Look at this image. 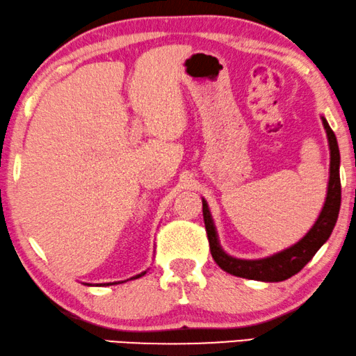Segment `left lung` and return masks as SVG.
I'll return each mask as SVG.
<instances>
[{
	"mask_svg": "<svg viewBox=\"0 0 356 356\" xmlns=\"http://www.w3.org/2000/svg\"><path fill=\"white\" fill-rule=\"evenodd\" d=\"M324 130L327 134L329 152H330V164H329V182H327V193L326 202L319 213V216L312 229L305 234V237L293 243L292 247L282 250V252L274 253L271 257L259 258V259H242L230 257L224 252L221 243H219L216 227H214L211 211H209L207 200L202 198L203 202V219L204 227H207L209 250L214 261L224 271L232 274L237 277L263 280V282H280L295 274L302 271L309 259H312L319 248L327 242V238L332 234V229L337 222L339 209H340V153L337 138L332 129L329 127L326 118L321 116Z\"/></svg>",
	"mask_w": 356,
	"mask_h": 356,
	"instance_id": "left-lung-1",
	"label": "left lung"
}]
</instances>
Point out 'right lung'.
I'll list each match as a JSON object with an SVG mask.
<instances>
[{"label":"right lung","instance_id":"right-lung-1","mask_svg":"<svg viewBox=\"0 0 356 356\" xmlns=\"http://www.w3.org/2000/svg\"><path fill=\"white\" fill-rule=\"evenodd\" d=\"M145 274H147V271L140 273V274H137V276H134V277H130V279H138V277L145 276ZM127 280H129V279H127ZM122 282H126V280H122ZM122 282H106V284H99V285H114V284H122ZM85 285H92V284H85Z\"/></svg>","mask_w":356,"mask_h":356}]
</instances>
